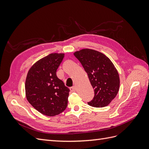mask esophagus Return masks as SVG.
<instances>
[{"label": "esophagus", "instance_id": "34e87169", "mask_svg": "<svg viewBox=\"0 0 149 149\" xmlns=\"http://www.w3.org/2000/svg\"><path fill=\"white\" fill-rule=\"evenodd\" d=\"M70 91H71V92H75V91H76V88H75L74 86H73V87L70 88Z\"/></svg>", "mask_w": 149, "mask_h": 149}]
</instances>
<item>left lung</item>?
Segmentation results:
<instances>
[{
  "label": "left lung",
  "mask_w": 149,
  "mask_h": 149,
  "mask_svg": "<svg viewBox=\"0 0 149 149\" xmlns=\"http://www.w3.org/2000/svg\"><path fill=\"white\" fill-rule=\"evenodd\" d=\"M74 55L81 63L94 89V98L88 104L94 107L109 105L120 87L119 75L114 64L104 54L92 49H80Z\"/></svg>",
  "instance_id": "left-lung-1"
}]
</instances>
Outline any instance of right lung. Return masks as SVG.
Returning <instances> with one entry per match:
<instances>
[{"instance_id": "obj_1", "label": "right lung", "mask_w": 149, "mask_h": 149, "mask_svg": "<svg viewBox=\"0 0 149 149\" xmlns=\"http://www.w3.org/2000/svg\"><path fill=\"white\" fill-rule=\"evenodd\" d=\"M64 56L65 53L49 54L36 61L26 74V100L43 115H58L67 107L70 89L56 74Z\"/></svg>"}]
</instances>
